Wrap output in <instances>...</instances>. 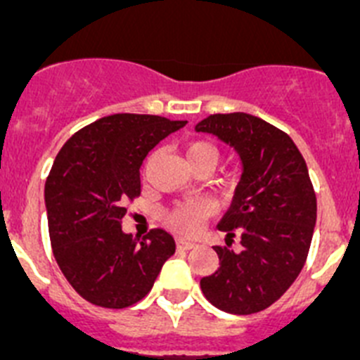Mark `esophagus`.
<instances>
[{
  "instance_id": "34e87169",
  "label": "esophagus",
  "mask_w": 360,
  "mask_h": 360,
  "mask_svg": "<svg viewBox=\"0 0 360 360\" xmlns=\"http://www.w3.org/2000/svg\"><path fill=\"white\" fill-rule=\"evenodd\" d=\"M176 248L183 249V251H188V249L195 248V244H193V242H190V240H183V238H177Z\"/></svg>"
}]
</instances>
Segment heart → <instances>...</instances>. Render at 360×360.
Masks as SVG:
<instances>
[{"label":"heart","instance_id":"b5f03b06","mask_svg":"<svg viewBox=\"0 0 360 360\" xmlns=\"http://www.w3.org/2000/svg\"><path fill=\"white\" fill-rule=\"evenodd\" d=\"M183 152L190 168L199 167V165H208V167L213 168L220 156L219 148L215 145L202 140L186 143ZM204 215H206V204L199 202V200H192V202L179 204L174 210H170L167 213V217H165V222L174 231L190 235V233L195 231L197 224H199V219H202Z\"/></svg>","mask_w":360,"mask_h":360}]
</instances>
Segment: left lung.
<instances>
[{"instance_id":"obj_1","label":"left lung","mask_w":360,"mask_h":360,"mask_svg":"<svg viewBox=\"0 0 360 360\" xmlns=\"http://www.w3.org/2000/svg\"><path fill=\"white\" fill-rule=\"evenodd\" d=\"M195 131L229 145L242 167L231 208L217 224L226 244L240 236L242 249L215 245L219 269L200 278V289L224 312H260L289 289L309 255L317 206L307 163L283 131L248 112L210 115Z\"/></svg>"}]
</instances>
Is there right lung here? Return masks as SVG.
<instances>
[{
    "label": "right lung",
    "instance_id": "1",
    "mask_svg": "<svg viewBox=\"0 0 360 360\" xmlns=\"http://www.w3.org/2000/svg\"><path fill=\"white\" fill-rule=\"evenodd\" d=\"M186 122L152 115H111L64 143L44 184L53 257L84 300L125 309L148 294L176 251L172 235L143 240L122 231L125 199L140 195L148 152Z\"/></svg>",
    "mask_w": 360,
    "mask_h": 360
}]
</instances>
